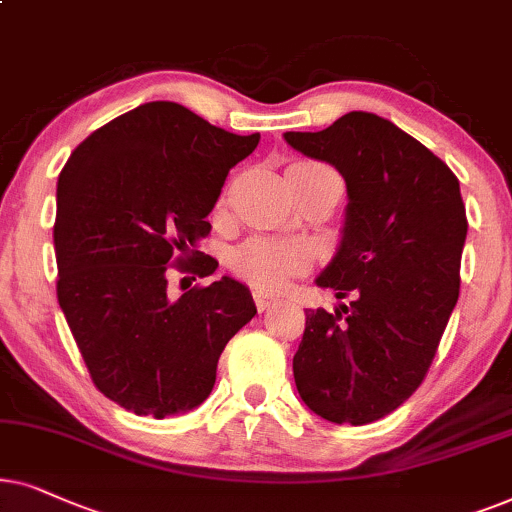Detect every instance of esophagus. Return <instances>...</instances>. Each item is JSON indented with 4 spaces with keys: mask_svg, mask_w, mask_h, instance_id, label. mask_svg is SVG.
Listing matches in <instances>:
<instances>
[{
    "mask_svg": "<svg viewBox=\"0 0 512 512\" xmlns=\"http://www.w3.org/2000/svg\"><path fill=\"white\" fill-rule=\"evenodd\" d=\"M252 297H255V304H257V309H260V311H267V309H271V306H274V304H278V297L269 295V292L262 290V288L252 290Z\"/></svg>",
    "mask_w": 512,
    "mask_h": 512,
    "instance_id": "1",
    "label": "esophagus"
}]
</instances>
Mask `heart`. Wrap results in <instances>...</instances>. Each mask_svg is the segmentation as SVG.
I'll list each match as a JSON object with an SVG mask.
<instances>
[{
    "label": "heart",
    "instance_id": "b5f03b06",
    "mask_svg": "<svg viewBox=\"0 0 512 512\" xmlns=\"http://www.w3.org/2000/svg\"><path fill=\"white\" fill-rule=\"evenodd\" d=\"M302 170H330L316 163H299ZM306 267V250L290 241H271V238H255L245 243L234 255V269L248 281L262 288L278 290L297 271Z\"/></svg>",
    "mask_w": 512,
    "mask_h": 512
}]
</instances>
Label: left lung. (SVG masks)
<instances>
[{"mask_svg": "<svg viewBox=\"0 0 512 512\" xmlns=\"http://www.w3.org/2000/svg\"><path fill=\"white\" fill-rule=\"evenodd\" d=\"M346 182L342 241L316 278L346 299L306 309L292 358L297 391L332 424H372L424 381L459 299L466 206L447 163L377 114L318 133H283Z\"/></svg>", "mask_w": 512, "mask_h": 512, "instance_id": "1", "label": "left lung"}]
</instances>
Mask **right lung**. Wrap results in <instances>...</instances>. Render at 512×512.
Listing matches in <instances>:
<instances>
[{
    "instance_id": "1",
    "label": "right lung",
    "mask_w": 512,
    "mask_h": 512,
    "mask_svg": "<svg viewBox=\"0 0 512 512\" xmlns=\"http://www.w3.org/2000/svg\"><path fill=\"white\" fill-rule=\"evenodd\" d=\"M257 142L156 100L88 135L60 170L58 304L93 384L128 412L166 419L199 407L224 346L257 313L231 276L177 299L166 281L173 257L203 255L206 217ZM215 269L210 257L196 264L199 276Z\"/></svg>"
}]
</instances>
